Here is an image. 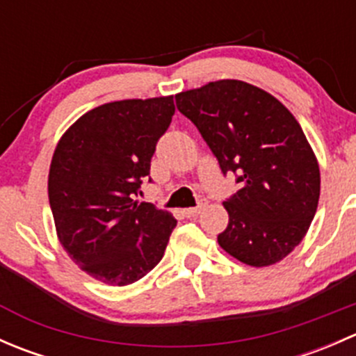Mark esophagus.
Instances as JSON below:
<instances>
[{"label":"esophagus","mask_w":356,"mask_h":356,"mask_svg":"<svg viewBox=\"0 0 356 356\" xmlns=\"http://www.w3.org/2000/svg\"><path fill=\"white\" fill-rule=\"evenodd\" d=\"M203 208H204V203H201L200 207H196V208H186V210H184L186 217H189V218H191V217H196V215H198L200 211L203 210Z\"/></svg>","instance_id":"34e87169"}]
</instances>
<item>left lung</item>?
I'll list each match as a JSON object with an SVG mask.
<instances>
[{
	"mask_svg": "<svg viewBox=\"0 0 356 356\" xmlns=\"http://www.w3.org/2000/svg\"><path fill=\"white\" fill-rule=\"evenodd\" d=\"M222 172L239 191L224 201L229 224L218 245L251 267H268L301 243L321 196L318 161L294 115L275 96L236 79L175 95Z\"/></svg>",
	"mask_w": 356,
	"mask_h": 356,
	"instance_id": "1",
	"label": "left lung"
}]
</instances>
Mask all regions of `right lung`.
<instances>
[{"label":"right lung","mask_w":356,"mask_h":356,"mask_svg":"<svg viewBox=\"0 0 356 356\" xmlns=\"http://www.w3.org/2000/svg\"><path fill=\"white\" fill-rule=\"evenodd\" d=\"M174 111V96L105 103L79 117L56 145L48 175L56 236L96 281L132 284L163 257L177 220L134 195Z\"/></svg>","instance_id":"1"}]
</instances>
